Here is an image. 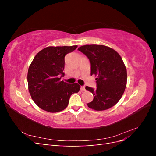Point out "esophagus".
I'll use <instances>...</instances> for the list:
<instances>
[{"mask_svg":"<svg viewBox=\"0 0 156 156\" xmlns=\"http://www.w3.org/2000/svg\"><path fill=\"white\" fill-rule=\"evenodd\" d=\"M81 91H84V90H85V87H84V86L81 87Z\"/></svg>","mask_w":156,"mask_h":156,"instance_id":"esophagus-1","label":"esophagus"}]
</instances>
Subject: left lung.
<instances>
[{"mask_svg":"<svg viewBox=\"0 0 156 156\" xmlns=\"http://www.w3.org/2000/svg\"><path fill=\"white\" fill-rule=\"evenodd\" d=\"M78 50L85 55L91 64V75H95L97 88L86 87L94 100L87 105L96 111H104L120 100L127 84V70L120 55L109 47L86 45Z\"/></svg>","mask_w":156,"mask_h":156,"instance_id":"obj_1","label":"left lung"}]
</instances>
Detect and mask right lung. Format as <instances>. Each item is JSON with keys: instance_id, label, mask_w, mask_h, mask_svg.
<instances>
[{"instance_id": "right-lung-1", "label": "right lung", "mask_w": 156, "mask_h": 156, "mask_svg": "<svg viewBox=\"0 0 156 156\" xmlns=\"http://www.w3.org/2000/svg\"><path fill=\"white\" fill-rule=\"evenodd\" d=\"M77 45L53 47L41 50L34 56L28 70L29 91L36 104L41 109L57 112L67 107L69 98L77 93V83L60 81L64 73V57Z\"/></svg>"}]
</instances>
